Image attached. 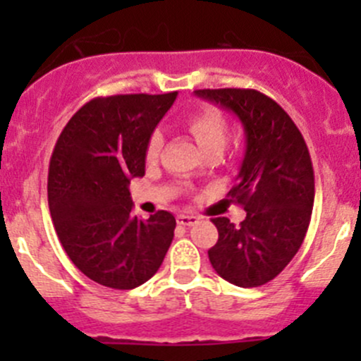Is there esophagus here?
Returning a JSON list of instances; mask_svg holds the SVG:
<instances>
[{"label":"esophagus","instance_id":"obj_1","mask_svg":"<svg viewBox=\"0 0 361 361\" xmlns=\"http://www.w3.org/2000/svg\"><path fill=\"white\" fill-rule=\"evenodd\" d=\"M199 221L197 216H190V214H178V224L183 225V227H190Z\"/></svg>","mask_w":361,"mask_h":361}]
</instances>
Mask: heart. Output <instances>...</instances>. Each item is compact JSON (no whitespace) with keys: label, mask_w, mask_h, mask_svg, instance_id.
<instances>
[{"label":"heart","mask_w":361,"mask_h":361,"mask_svg":"<svg viewBox=\"0 0 361 361\" xmlns=\"http://www.w3.org/2000/svg\"><path fill=\"white\" fill-rule=\"evenodd\" d=\"M183 122L202 152L224 150L225 143H227L228 127L224 115L216 108H202V110L190 113L185 116ZM160 147H162V134L160 130H154L147 141V152H145L147 159H157Z\"/></svg>","instance_id":"b5f03b06"}]
</instances>
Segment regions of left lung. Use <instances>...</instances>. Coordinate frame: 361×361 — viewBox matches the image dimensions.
<instances>
[{"label": "left lung", "mask_w": 361, "mask_h": 361, "mask_svg": "<svg viewBox=\"0 0 361 361\" xmlns=\"http://www.w3.org/2000/svg\"><path fill=\"white\" fill-rule=\"evenodd\" d=\"M195 96L241 120L246 152L228 202L245 207L239 225L213 218L218 241L207 255L214 271L241 288L274 279L295 257L314 202V171L300 130L290 115L253 89H201Z\"/></svg>", "instance_id": "obj_1"}]
</instances>
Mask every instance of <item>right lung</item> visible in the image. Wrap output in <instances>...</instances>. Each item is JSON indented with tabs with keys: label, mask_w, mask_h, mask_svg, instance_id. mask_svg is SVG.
Here are the masks:
<instances>
[{
	"label": "right lung",
	"mask_w": 361,
	"mask_h": 361,
	"mask_svg": "<svg viewBox=\"0 0 361 361\" xmlns=\"http://www.w3.org/2000/svg\"><path fill=\"white\" fill-rule=\"evenodd\" d=\"M178 92L120 94L83 104L57 140L49 207L59 241L89 279L133 290L159 271L176 220L133 216L129 183L145 174L147 141Z\"/></svg>",
	"instance_id": "obj_1"
}]
</instances>
